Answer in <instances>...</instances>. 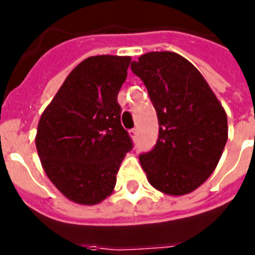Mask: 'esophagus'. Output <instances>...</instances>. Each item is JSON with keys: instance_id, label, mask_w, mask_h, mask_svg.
<instances>
[{"instance_id": "34e87169", "label": "esophagus", "mask_w": 255, "mask_h": 255, "mask_svg": "<svg viewBox=\"0 0 255 255\" xmlns=\"http://www.w3.org/2000/svg\"><path fill=\"white\" fill-rule=\"evenodd\" d=\"M129 136L132 137V140H136V137H137V129H136V128H132L131 131H129Z\"/></svg>"}]
</instances>
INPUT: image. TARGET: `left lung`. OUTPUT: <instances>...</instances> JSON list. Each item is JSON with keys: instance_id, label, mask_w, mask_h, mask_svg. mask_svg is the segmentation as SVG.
<instances>
[{"instance_id": "8db88e82", "label": "left lung", "mask_w": 255, "mask_h": 255, "mask_svg": "<svg viewBox=\"0 0 255 255\" xmlns=\"http://www.w3.org/2000/svg\"><path fill=\"white\" fill-rule=\"evenodd\" d=\"M157 112L159 139L139 156L149 184L170 196L208 180L228 140V118L201 73L181 55L153 51L131 63Z\"/></svg>"}]
</instances>
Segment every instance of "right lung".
Here are the masks:
<instances>
[{
	"label": "right lung",
	"mask_w": 255,
	"mask_h": 255,
	"mask_svg": "<svg viewBox=\"0 0 255 255\" xmlns=\"http://www.w3.org/2000/svg\"><path fill=\"white\" fill-rule=\"evenodd\" d=\"M129 57L96 55L66 78L38 123L35 145L47 177L63 196L95 205L112 193L132 140L120 123L118 94Z\"/></svg>",
	"instance_id": "1"
}]
</instances>
